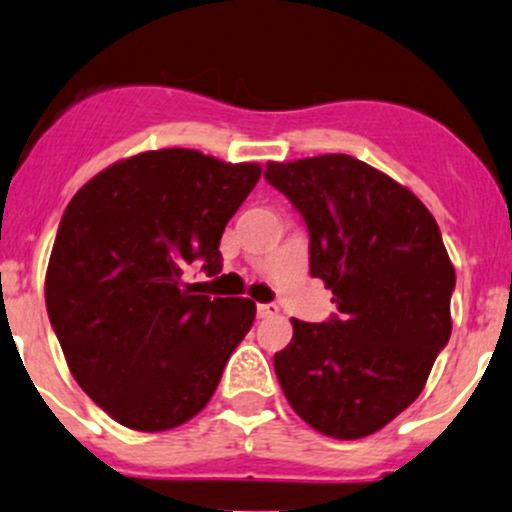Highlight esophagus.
Returning a JSON list of instances; mask_svg holds the SVG:
<instances>
[{"label": "esophagus", "instance_id": "34e87169", "mask_svg": "<svg viewBox=\"0 0 512 512\" xmlns=\"http://www.w3.org/2000/svg\"><path fill=\"white\" fill-rule=\"evenodd\" d=\"M277 314H279L277 304H257V316H260V319H274Z\"/></svg>", "mask_w": 512, "mask_h": 512}]
</instances>
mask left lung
<instances>
[{
	"mask_svg": "<svg viewBox=\"0 0 512 512\" xmlns=\"http://www.w3.org/2000/svg\"><path fill=\"white\" fill-rule=\"evenodd\" d=\"M265 179L304 218L311 277L338 309L326 324L292 319L274 373L309 427L363 439L417 400L451 336L456 272L439 225L410 188L348 154L270 161Z\"/></svg>",
	"mask_w": 512,
	"mask_h": 512,
	"instance_id": "obj_1",
	"label": "left lung"
}]
</instances>
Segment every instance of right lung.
<instances>
[{"label":"right lung","instance_id":"1","mask_svg":"<svg viewBox=\"0 0 512 512\" xmlns=\"http://www.w3.org/2000/svg\"><path fill=\"white\" fill-rule=\"evenodd\" d=\"M260 164L196 149L115 161L68 203L46 270V309L75 383L115 422L166 432L213 397L255 301L191 294L184 267L218 274L220 238Z\"/></svg>","mask_w":512,"mask_h":512}]
</instances>
